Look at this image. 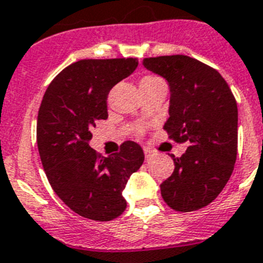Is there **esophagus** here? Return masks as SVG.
Returning <instances> with one entry per match:
<instances>
[{"label": "esophagus", "mask_w": 263, "mask_h": 263, "mask_svg": "<svg viewBox=\"0 0 263 263\" xmlns=\"http://www.w3.org/2000/svg\"><path fill=\"white\" fill-rule=\"evenodd\" d=\"M155 155V151H152L149 148H144V156H145V160H149L152 156Z\"/></svg>", "instance_id": "1"}]
</instances>
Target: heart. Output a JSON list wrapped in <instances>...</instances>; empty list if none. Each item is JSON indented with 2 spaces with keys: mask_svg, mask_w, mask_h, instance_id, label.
I'll return each mask as SVG.
<instances>
[{
  "mask_svg": "<svg viewBox=\"0 0 263 263\" xmlns=\"http://www.w3.org/2000/svg\"><path fill=\"white\" fill-rule=\"evenodd\" d=\"M147 79H154V77H144L143 80H147ZM142 131H143V127H142V125H139V127L136 128V132H139V134H140Z\"/></svg>",
  "mask_w": 263,
  "mask_h": 263,
  "instance_id": "obj_1",
  "label": "heart"
}]
</instances>
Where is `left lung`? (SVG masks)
<instances>
[{
  "mask_svg": "<svg viewBox=\"0 0 263 263\" xmlns=\"http://www.w3.org/2000/svg\"><path fill=\"white\" fill-rule=\"evenodd\" d=\"M143 64L168 81L170 118L164 129L176 143L173 175L160 184L163 199L180 213L210 204L230 179L238 149V108L229 84L217 69L183 56L144 59Z\"/></svg>",
  "mask_w": 263,
  "mask_h": 263,
  "instance_id": "8db88e82",
  "label": "left lung"
}]
</instances>
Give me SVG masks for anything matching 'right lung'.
Returning a JSON list of instances; mask_svg holds the SVG:
<instances>
[{
	"instance_id": "1",
	"label": "right lung",
	"mask_w": 263,
	"mask_h": 263,
	"mask_svg": "<svg viewBox=\"0 0 263 263\" xmlns=\"http://www.w3.org/2000/svg\"><path fill=\"white\" fill-rule=\"evenodd\" d=\"M138 64L132 57L76 61L53 79L40 105L37 145L46 178L70 210L87 219L120 217L125 183L144 162L142 147L131 140L109 156L88 144L96 121L108 118L109 90Z\"/></svg>"
}]
</instances>
